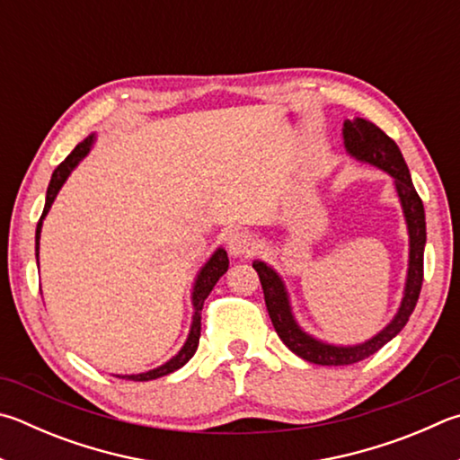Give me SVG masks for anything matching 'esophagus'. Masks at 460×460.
<instances>
[{
	"instance_id": "esophagus-1",
	"label": "esophagus",
	"mask_w": 460,
	"mask_h": 460,
	"mask_svg": "<svg viewBox=\"0 0 460 460\" xmlns=\"http://www.w3.org/2000/svg\"><path fill=\"white\" fill-rule=\"evenodd\" d=\"M255 249V239L247 231H233L227 237V252L233 257H249Z\"/></svg>"
}]
</instances>
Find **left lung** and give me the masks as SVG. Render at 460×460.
<instances>
[{
    "instance_id": "obj_1",
    "label": "left lung",
    "mask_w": 460,
    "mask_h": 460,
    "mask_svg": "<svg viewBox=\"0 0 460 460\" xmlns=\"http://www.w3.org/2000/svg\"><path fill=\"white\" fill-rule=\"evenodd\" d=\"M341 135H344V146L349 156H354L356 161L378 166L380 171L388 172L390 177L394 179L396 193L406 219L408 245H411V249H408V273L404 283V296L396 315L392 317V322L386 328L380 330L370 340H366L362 344L356 346L325 344V341L310 336V333L299 328L296 315L291 312L286 283L279 278V273L267 263L259 261V259L253 261V270L257 271L259 281H261L263 288L267 312H270L271 323L275 332H278V336L296 356L320 366H348L360 362L364 358L378 352L384 344H388V341L404 328L420 296L424 245H427L424 207L412 185L411 172H408L402 153H400L394 140L388 135H384L376 124L366 119L346 120L344 128H341Z\"/></svg>"
}]
</instances>
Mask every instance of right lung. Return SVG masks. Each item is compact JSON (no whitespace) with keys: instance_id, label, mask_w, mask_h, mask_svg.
Returning a JSON list of instances; mask_svg holds the SVG:
<instances>
[{"instance_id":"right-lung-1","label":"right lung","mask_w":460,"mask_h":460,"mask_svg":"<svg viewBox=\"0 0 460 460\" xmlns=\"http://www.w3.org/2000/svg\"><path fill=\"white\" fill-rule=\"evenodd\" d=\"M92 145H94V135H90L88 138L82 140V143L72 150V153L66 156V161L58 164V169L54 171L52 179H49V185H48V193H46V207H44V213L40 217V223L36 227V259H40V233H41V221H44V217L48 215L49 207H52L54 199L60 193L62 185L66 182V179L70 177V172L76 169L78 163L84 158ZM229 270V257L227 252H225L223 247H217L215 253L208 257V261L201 267V271L197 273V279H195V286H193V323H190V330H189V336L185 346L179 349V354H174L169 362H164L163 366H158L155 370H148L143 374H128V376H119V378H127V380H135V382H146V380H155V378H161V376L171 374L174 370H179L185 366L190 358L195 356L197 352V346H199V338H201V310H203V304L207 296L211 294V289L215 288V283L219 281L221 275Z\"/></svg>"}]
</instances>
